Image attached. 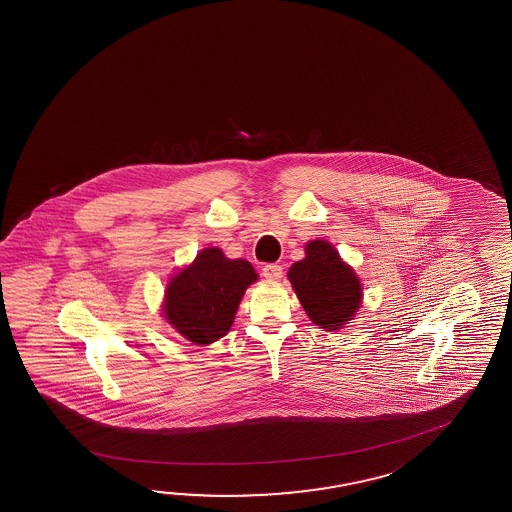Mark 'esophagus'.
Masks as SVG:
<instances>
[{
	"mask_svg": "<svg viewBox=\"0 0 512 512\" xmlns=\"http://www.w3.org/2000/svg\"><path fill=\"white\" fill-rule=\"evenodd\" d=\"M262 277L266 280H279L282 277V266H279V264H266L262 268Z\"/></svg>",
	"mask_w": 512,
	"mask_h": 512,
	"instance_id": "obj_1",
	"label": "esophagus"
}]
</instances>
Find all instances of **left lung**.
Segmentation results:
<instances>
[{
	"instance_id": "left-lung-1",
	"label": "left lung",
	"mask_w": 512,
	"mask_h": 512,
	"mask_svg": "<svg viewBox=\"0 0 512 512\" xmlns=\"http://www.w3.org/2000/svg\"><path fill=\"white\" fill-rule=\"evenodd\" d=\"M288 277L302 308L320 328L335 331L355 317L362 300L360 280L329 242H308L306 259L295 262Z\"/></svg>"
}]
</instances>
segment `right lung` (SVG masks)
<instances>
[{"label": "right lung", "instance_id": "1", "mask_svg": "<svg viewBox=\"0 0 512 512\" xmlns=\"http://www.w3.org/2000/svg\"><path fill=\"white\" fill-rule=\"evenodd\" d=\"M253 280L257 273L250 262L230 261L219 248H206L168 284L164 317L197 346L215 342L232 328L235 311Z\"/></svg>", "mask_w": 512, "mask_h": 512}]
</instances>
